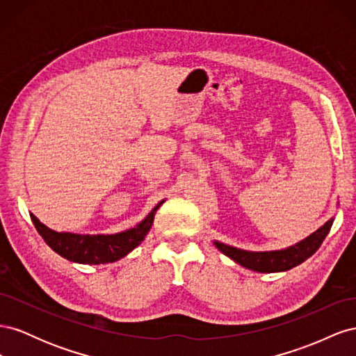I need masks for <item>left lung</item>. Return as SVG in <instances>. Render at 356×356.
Masks as SVG:
<instances>
[{
	"label": "left lung",
	"mask_w": 356,
	"mask_h": 356,
	"mask_svg": "<svg viewBox=\"0 0 356 356\" xmlns=\"http://www.w3.org/2000/svg\"><path fill=\"white\" fill-rule=\"evenodd\" d=\"M332 225V220L325 222L319 230H316L314 234H310L309 238L301 241L300 243L288 248V250L282 251H270V252H250L238 250V248H233L229 245H224L220 242H215V246L218 250L230 257L238 264L251 268L255 272L261 273H273V272H284L289 270L303 261H306L309 257L314 255L319 246L327 238V234Z\"/></svg>",
	"instance_id": "obj_1"
}]
</instances>
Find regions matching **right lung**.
<instances>
[{
  "label": "right lung",
  "instance_id": "add662e5",
  "mask_svg": "<svg viewBox=\"0 0 356 356\" xmlns=\"http://www.w3.org/2000/svg\"><path fill=\"white\" fill-rule=\"evenodd\" d=\"M160 204L161 203H159L148 213V217L143 222H139L135 229L117 234L81 236L74 233H58L46 227L44 224H41L35 215H29L41 238L60 257L81 264H105L120 260L145 239L147 233L152 229L156 211L160 208Z\"/></svg>",
  "mask_w": 356,
  "mask_h": 356
}]
</instances>
